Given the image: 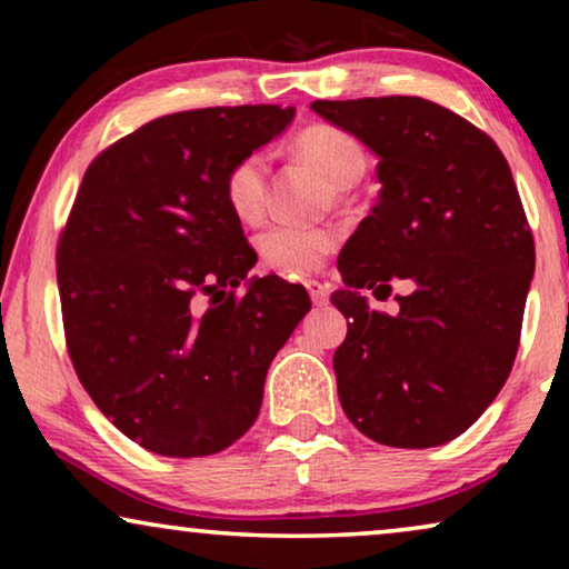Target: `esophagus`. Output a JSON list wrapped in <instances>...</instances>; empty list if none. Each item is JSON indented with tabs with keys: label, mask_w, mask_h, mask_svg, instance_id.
<instances>
[{
	"label": "esophagus",
	"mask_w": 569,
	"mask_h": 569,
	"mask_svg": "<svg viewBox=\"0 0 569 569\" xmlns=\"http://www.w3.org/2000/svg\"><path fill=\"white\" fill-rule=\"evenodd\" d=\"M306 290L310 292V300H313V306H326V302H329V290H326V287L318 282V279H308Z\"/></svg>",
	"instance_id": "1"
}]
</instances>
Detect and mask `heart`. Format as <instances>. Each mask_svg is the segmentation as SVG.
Instances as JSON below:
<instances>
[{"mask_svg": "<svg viewBox=\"0 0 569 569\" xmlns=\"http://www.w3.org/2000/svg\"><path fill=\"white\" fill-rule=\"evenodd\" d=\"M292 152L313 166L333 186L345 189L362 178L368 168V152L345 129L316 123L302 129L292 142ZM267 178L269 160L263 152H248L232 162L224 173L222 193L230 212L240 222L253 224L267 209ZM337 232L331 228H302V224H274L263 230L256 248L267 267L284 274H310L321 267L326 256L337 246Z\"/></svg>", "mask_w": 569, "mask_h": 569, "instance_id": "b5f03b06", "label": "heart"}]
</instances>
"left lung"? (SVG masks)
Segmentation results:
<instances>
[{
    "label": "left lung",
    "instance_id": "1",
    "mask_svg": "<svg viewBox=\"0 0 569 569\" xmlns=\"http://www.w3.org/2000/svg\"><path fill=\"white\" fill-rule=\"evenodd\" d=\"M310 108L378 158V204L341 248L333 292L347 339L333 355L357 430L432 448L485 415L510 376L536 251L510 166L492 139L425 98L316 100ZM409 296L378 315L365 286Z\"/></svg>",
    "mask_w": 569,
    "mask_h": 569
}]
</instances>
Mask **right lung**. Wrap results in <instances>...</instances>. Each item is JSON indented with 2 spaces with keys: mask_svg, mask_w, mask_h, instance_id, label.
<instances>
[{
  "mask_svg": "<svg viewBox=\"0 0 569 569\" xmlns=\"http://www.w3.org/2000/svg\"><path fill=\"white\" fill-rule=\"evenodd\" d=\"M292 119V106L160 116L82 178L57 251L69 357L96 407L152 453L212 456L248 432L271 360L310 310L306 287L274 274L247 279L243 299L227 292L256 253L224 173Z\"/></svg>",
  "mask_w": 569,
  "mask_h": 569,
  "instance_id": "obj_1",
  "label": "right lung"
}]
</instances>
